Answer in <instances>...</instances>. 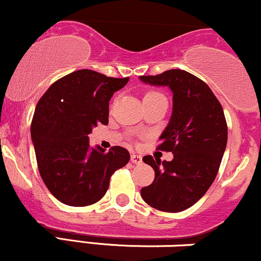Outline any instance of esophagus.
Returning a JSON list of instances; mask_svg holds the SVG:
<instances>
[{"label":"esophagus","instance_id":"34e87169","mask_svg":"<svg viewBox=\"0 0 261 261\" xmlns=\"http://www.w3.org/2000/svg\"><path fill=\"white\" fill-rule=\"evenodd\" d=\"M130 161L133 162V164L139 165V164H142V162H143V159H142V156H140V155L132 154V155H130Z\"/></svg>","mask_w":261,"mask_h":261}]
</instances>
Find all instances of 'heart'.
<instances>
[{
    "label": "heart",
    "mask_w": 261,
    "mask_h": 261,
    "mask_svg": "<svg viewBox=\"0 0 261 261\" xmlns=\"http://www.w3.org/2000/svg\"><path fill=\"white\" fill-rule=\"evenodd\" d=\"M159 96H164V95L159 93V91H148L144 95V99H151V97H159Z\"/></svg>",
    "instance_id": "1"
}]
</instances>
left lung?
Returning <instances> with one entry per match:
<instances>
[{
  "label": "left lung",
  "mask_w": 261,
  "mask_h": 261,
  "mask_svg": "<svg viewBox=\"0 0 261 261\" xmlns=\"http://www.w3.org/2000/svg\"><path fill=\"white\" fill-rule=\"evenodd\" d=\"M140 81L168 87L173 93L172 116L156 148L172 151L173 159L161 162L144 156L155 179L140 194L155 209L178 213L197 203L216 178L227 144L225 113L209 85L186 70L140 75Z\"/></svg>",
  "instance_id": "1"
}]
</instances>
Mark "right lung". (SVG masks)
<instances>
[{
	"instance_id": "right-lung-1",
	"label": "right lung",
	"mask_w": 261,
	"mask_h": 261,
	"mask_svg": "<svg viewBox=\"0 0 261 261\" xmlns=\"http://www.w3.org/2000/svg\"><path fill=\"white\" fill-rule=\"evenodd\" d=\"M129 78L81 69L58 79L36 105L30 127L40 176L61 203L87 206L105 195L115 171L129 152L112 146L90 149L88 134L109 123V101Z\"/></svg>"
}]
</instances>
